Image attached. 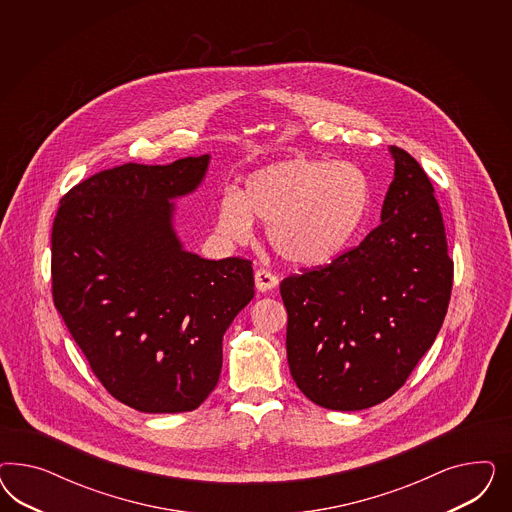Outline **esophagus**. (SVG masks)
<instances>
[{
    "label": "esophagus",
    "instance_id": "obj_1",
    "mask_svg": "<svg viewBox=\"0 0 512 512\" xmlns=\"http://www.w3.org/2000/svg\"><path fill=\"white\" fill-rule=\"evenodd\" d=\"M276 285H278V278H276L270 270L259 268V270L255 272V287H257L259 293H268V291H272Z\"/></svg>",
    "mask_w": 512,
    "mask_h": 512
}]
</instances>
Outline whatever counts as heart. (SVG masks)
Returning a JSON list of instances; mask_svg holds the SVG:
<instances>
[{
    "instance_id": "obj_1",
    "label": "heart",
    "mask_w": 512,
    "mask_h": 512,
    "mask_svg": "<svg viewBox=\"0 0 512 512\" xmlns=\"http://www.w3.org/2000/svg\"><path fill=\"white\" fill-rule=\"evenodd\" d=\"M370 201V178L355 163L296 155L251 172L242 193L225 191L217 204V231L244 244L257 219L266 223V238L283 261L319 266L353 244Z\"/></svg>"
}]
</instances>
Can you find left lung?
I'll return each instance as SVG.
<instances>
[{
  "label": "left lung",
  "mask_w": 512,
  "mask_h": 512,
  "mask_svg": "<svg viewBox=\"0 0 512 512\" xmlns=\"http://www.w3.org/2000/svg\"><path fill=\"white\" fill-rule=\"evenodd\" d=\"M381 225L325 268L279 285L296 387L334 411L385 402L432 347L449 308L452 259L434 186L390 146Z\"/></svg>",
  "instance_id": "left-lung-1"
}]
</instances>
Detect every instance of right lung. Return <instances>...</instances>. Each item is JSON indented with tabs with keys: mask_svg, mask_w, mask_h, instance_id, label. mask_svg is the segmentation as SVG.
I'll return each instance as SVG.
<instances>
[{
	"mask_svg": "<svg viewBox=\"0 0 512 512\" xmlns=\"http://www.w3.org/2000/svg\"><path fill=\"white\" fill-rule=\"evenodd\" d=\"M210 155L125 163L73 187L52 227V296L110 394L142 413H184L216 388L223 334L255 295L246 259H202L174 231V199Z\"/></svg>",
	"mask_w": 512,
	"mask_h": 512,
	"instance_id": "1",
	"label": "right lung"
}]
</instances>
